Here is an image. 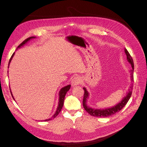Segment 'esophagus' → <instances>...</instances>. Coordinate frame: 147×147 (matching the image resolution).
Segmentation results:
<instances>
[{
	"label": "esophagus",
	"instance_id": "obj_1",
	"mask_svg": "<svg viewBox=\"0 0 147 147\" xmlns=\"http://www.w3.org/2000/svg\"><path fill=\"white\" fill-rule=\"evenodd\" d=\"M81 82H82V79L80 77H75L72 80V81H71V84H72V86L74 87L78 85L79 84H80Z\"/></svg>",
	"mask_w": 147,
	"mask_h": 147
}]
</instances>
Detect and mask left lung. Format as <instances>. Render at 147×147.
Listing matches in <instances>:
<instances>
[{"label": "left lung", "instance_id": "1", "mask_svg": "<svg viewBox=\"0 0 147 147\" xmlns=\"http://www.w3.org/2000/svg\"><path fill=\"white\" fill-rule=\"evenodd\" d=\"M124 52L126 53V55L127 56V60L129 63L132 66V69L130 70L131 72V82H134V77H133V72H134V62H133L132 57L131 56L130 54L129 53L127 50L125 48L124 49ZM132 88H133V83L131 84L130 89L129 90V91L127 93L126 96H125L124 98L120 101V102L116 105H115L112 107L107 108L105 109H92L91 107L87 105V99L89 97V92L86 90L85 88H83V90L84 91V96H83V107L86 112L91 115V116L93 117H102V118H105L111 116V115H113L116 113L117 112H119L124 106L126 105L128 100H129L130 97L132 94Z\"/></svg>", "mask_w": 147, "mask_h": 147}]
</instances>
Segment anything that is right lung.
<instances>
[{"label": "right lung", "instance_id": "1", "mask_svg": "<svg viewBox=\"0 0 147 147\" xmlns=\"http://www.w3.org/2000/svg\"><path fill=\"white\" fill-rule=\"evenodd\" d=\"M36 38V37H30L28 38L27 39H26L24 41H23V42H22V43L20 44V45L17 48H21V47H23V46L24 45V44H26L28 42H29L30 39H32V38ZM14 55H15V52L13 53V54L12 55V56H11V58H10V61H9V63H8V67H9V65H10V62H11L12 58L13 57V56H14ZM70 85L69 84V85L64 86V87H63V88L61 89V90L59 91V97L58 106H57V109H56V111L54 115H53V116L51 118H49V119H45V120H43V121H49V120H51V119H54L55 118H56V117H57V115H58V114L60 113V112L61 111V109H62V108H63V107L64 101V99H65V94H66L67 92V91L70 90ZM10 90L11 94V96H12V97H13V99L15 100L14 97H13V94H12V92H11V91L10 88Z\"/></svg>", "mask_w": 147, "mask_h": 147}]
</instances>
